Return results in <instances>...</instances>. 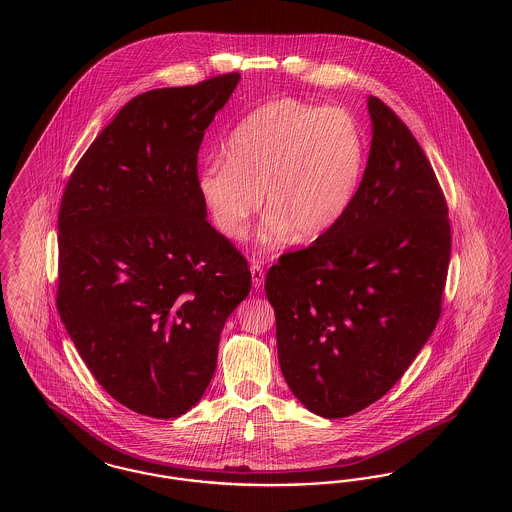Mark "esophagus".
I'll return each instance as SVG.
<instances>
[{
    "instance_id": "34e87169",
    "label": "esophagus",
    "mask_w": 512,
    "mask_h": 512,
    "mask_svg": "<svg viewBox=\"0 0 512 512\" xmlns=\"http://www.w3.org/2000/svg\"><path fill=\"white\" fill-rule=\"evenodd\" d=\"M251 282H253V288H261L263 284V278H265V270L259 265V263H251Z\"/></svg>"
}]
</instances>
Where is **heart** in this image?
<instances>
[{"instance_id":"heart-1","label":"heart","mask_w":512,"mask_h":512,"mask_svg":"<svg viewBox=\"0 0 512 512\" xmlns=\"http://www.w3.org/2000/svg\"><path fill=\"white\" fill-rule=\"evenodd\" d=\"M224 157L197 174L209 219L222 236L242 240L265 199L259 238L274 247L293 230L315 240L340 224L365 178L366 140L347 109L280 98L232 128Z\"/></svg>"}]
</instances>
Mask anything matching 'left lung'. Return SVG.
I'll return each instance as SVG.
<instances>
[{
	"instance_id": "obj_1",
	"label": "left lung",
	"mask_w": 512,
	"mask_h": 512,
	"mask_svg": "<svg viewBox=\"0 0 512 512\" xmlns=\"http://www.w3.org/2000/svg\"><path fill=\"white\" fill-rule=\"evenodd\" d=\"M372 142L338 226L286 253L265 278L282 374L324 418L384 397L432 336L451 255L438 178L390 107L366 99Z\"/></svg>"
}]
</instances>
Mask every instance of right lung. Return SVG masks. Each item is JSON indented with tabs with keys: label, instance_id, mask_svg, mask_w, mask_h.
Returning a JSON list of instances; mask_svg holds the SVG:
<instances>
[{
	"label": "right lung",
	"instance_id": "1",
	"mask_svg": "<svg viewBox=\"0 0 512 512\" xmlns=\"http://www.w3.org/2000/svg\"><path fill=\"white\" fill-rule=\"evenodd\" d=\"M238 82L220 74L130 99L61 199L59 317L99 386L151 418L203 397L224 322L251 290L197 190L201 140Z\"/></svg>",
	"mask_w": 512,
	"mask_h": 512
}]
</instances>
